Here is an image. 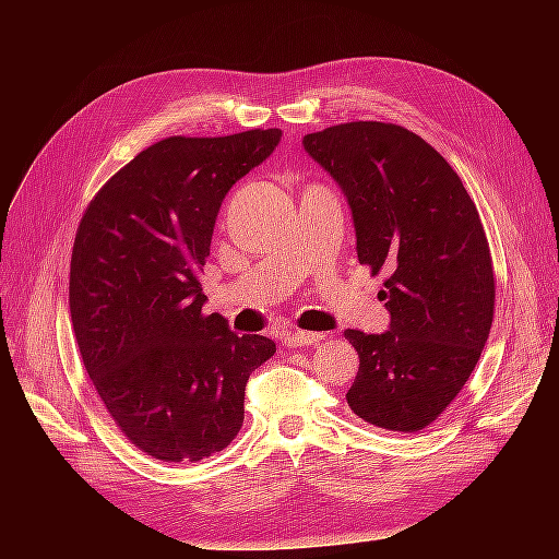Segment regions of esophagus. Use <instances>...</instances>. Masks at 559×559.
<instances>
[{
  "label": "esophagus",
  "mask_w": 559,
  "mask_h": 559,
  "mask_svg": "<svg viewBox=\"0 0 559 559\" xmlns=\"http://www.w3.org/2000/svg\"><path fill=\"white\" fill-rule=\"evenodd\" d=\"M326 333H312V331H294L284 335V345L286 347H308V345H319L324 341Z\"/></svg>",
  "instance_id": "34e87169"
}]
</instances>
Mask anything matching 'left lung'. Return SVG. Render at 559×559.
<instances>
[{
    "instance_id": "8db88e82",
    "label": "left lung",
    "mask_w": 559,
    "mask_h": 559,
    "mask_svg": "<svg viewBox=\"0 0 559 559\" xmlns=\"http://www.w3.org/2000/svg\"><path fill=\"white\" fill-rule=\"evenodd\" d=\"M341 183L359 263L386 273L389 331H345L359 354L347 403L386 431L427 429L462 392L495 317L492 253L476 202L450 163L396 123L352 121L302 138Z\"/></svg>"
}]
</instances>
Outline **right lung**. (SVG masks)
I'll return each mask as SVG.
<instances>
[{
	"label": "right lung",
	"mask_w": 559,
	"mask_h": 559,
	"mask_svg": "<svg viewBox=\"0 0 559 559\" xmlns=\"http://www.w3.org/2000/svg\"><path fill=\"white\" fill-rule=\"evenodd\" d=\"M282 130L165 138L88 202L70 263L83 366L128 441L160 462L222 452L245 421L249 376L275 354L205 314L202 265L230 186L263 163Z\"/></svg>",
	"instance_id": "add662e5"
}]
</instances>
